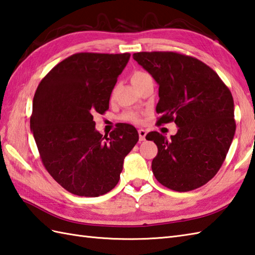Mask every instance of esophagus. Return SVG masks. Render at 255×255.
Listing matches in <instances>:
<instances>
[{
  "instance_id": "esophagus-1",
  "label": "esophagus",
  "mask_w": 255,
  "mask_h": 255,
  "mask_svg": "<svg viewBox=\"0 0 255 255\" xmlns=\"http://www.w3.org/2000/svg\"><path fill=\"white\" fill-rule=\"evenodd\" d=\"M138 133H139V140H140V141H143V140H145V134H147V131H145L144 129H139Z\"/></svg>"
}]
</instances>
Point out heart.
Listing matches in <instances>:
<instances>
[{
  "mask_svg": "<svg viewBox=\"0 0 255 255\" xmlns=\"http://www.w3.org/2000/svg\"><path fill=\"white\" fill-rule=\"evenodd\" d=\"M145 75H148V73H145L143 71H134L131 74V82L138 83L140 80H142ZM121 119L124 122L127 123H131V124H141L143 122V114L139 113L137 111H127L122 114Z\"/></svg>",
  "mask_w": 255,
  "mask_h": 255,
  "instance_id": "obj_1",
  "label": "heart"
}]
</instances>
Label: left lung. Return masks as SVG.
<instances>
[{"label":"left lung","mask_w":255,"mask_h":255,"mask_svg":"<svg viewBox=\"0 0 255 255\" xmlns=\"http://www.w3.org/2000/svg\"><path fill=\"white\" fill-rule=\"evenodd\" d=\"M132 57L159 84L158 124L174 122L178 127L171 140L158 131L145 136L158 147L151 165L155 178L176 192L205 185L223 165L236 132L230 90L196 58L172 51Z\"/></svg>","instance_id":"left-lung-1"}]
</instances>
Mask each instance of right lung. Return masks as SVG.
Instances as JSON below:
<instances>
[{
    "mask_svg": "<svg viewBox=\"0 0 255 255\" xmlns=\"http://www.w3.org/2000/svg\"><path fill=\"white\" fill-rule=\"evenodd\" d=\"M129 53L79 52L52 68L38 85L30 129L42 164L57 183L78 196L97 197L116 186L124 159L139 139L121 124L103 136L93 115L104 114Z\"/></svg>",
    "mask_w": 255,
    "mask_h": 255,
    "instance_id": "obj_1",
    "label": "right lung"
}]
</instances>
